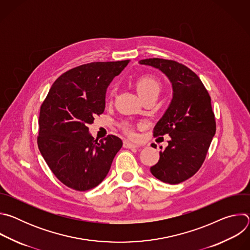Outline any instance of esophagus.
<instances>
[{
	"instance_id": "obj_1",
	"label": "esophagus",
	"mask_w": 250,
	"mask_h": 250,
	"mask_svg": "<svg viewBox=\"0 0 250 250\" xmlns=\"http://www.w3.org/2000/svg\"><path fill=\"white\" fill-rule=\"evenodd\" d=\"M124 147H125V148H129V149H131V148H137L138 146L132 144V142H130V141H128V140H125V141H124Z\"/></svg>"
}]
</instances>
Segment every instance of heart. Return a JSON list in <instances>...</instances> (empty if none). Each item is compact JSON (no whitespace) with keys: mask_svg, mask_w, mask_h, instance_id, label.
<instances>
[{"mask_svg":"<svg viewBox=\"0 0 250 250\" xmlns=\"http://www.w3.org/2000/svg\"><path fill=\"white\" fill-rule=\"evenodd\" d=\"M135 88L138 95L141 98H145L146 96L151 94H158L160 90V83L157 78L151 75H142L138 77L135 81ZM114 96V92L111 91L108 95V98L111 99ZM128 133H131L128 128H125Z\"/></svg>","mask_w":250,"mask_h":250,"instance_id":"b5f03b06","label":"heart"}]
</instances>
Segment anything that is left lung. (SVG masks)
Listing matches in <instances>:
<instances>
[{
	"instance_id": "obj_1",
	"label": "left lung",
	"mask_w": 250,
	"mask_h": 250,
	"mask_svg": "<svg viewBox=\"0 0 250 250\" xmlns=\"http://www.w3.org/2000/svg\"><path fill=\"white\" fill-rule=\"evenodd\" d=\"M139 63L159 69L172 84L171 103L153 129L154 136L169 134L171 139L150 172L164 183L179 184L200 169L216 133L210 97L197 74L181 63L161 58Z\"/></svg>"
}]
</instances>
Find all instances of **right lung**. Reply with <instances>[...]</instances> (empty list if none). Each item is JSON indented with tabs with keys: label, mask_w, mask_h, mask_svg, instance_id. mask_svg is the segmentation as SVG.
Returning a JSON list of instances; mask_svg holds the SVG:
<instances>
[{
	"label": "right lung",
	"mask_w": 250,
	"mask_h": 250,
	"mask_svg": "<svg viewBox=\"0 0 250 250\" xmlns=\"http://www.w3.org/2000/svg\"><path fill=\"white\" fill-rule=\"evenodd\" d=\"M128 62H92L70 69L56 79L41 106L40 151L57 179L71 189L98 186L123 146L113 134L95 139L88 125L104 113L106 88Z\"/></svg>",
	"instance_id": "1"
}]
</instances>
